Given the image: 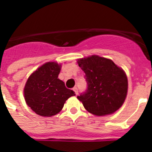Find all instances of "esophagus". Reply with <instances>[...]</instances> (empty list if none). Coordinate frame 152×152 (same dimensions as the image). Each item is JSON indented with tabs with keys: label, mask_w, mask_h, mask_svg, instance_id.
Segmentation results:
<instances>
[{
	"label": "esophagus",
	"mask_w": 152,
	"mask_h": 152,
	"mask_svg": "<svg viewBox=\"0 0 152 152\" xmlns=\"http://www.w3.org/2000/svg\"><path fill=\"white\" fill-rule=\"evenodd\" d=\"M73 91H75V94H76V95L78 94V90H77V88H73Z\"/></svg>",
	"instance_id": "1"
}]
</instances>
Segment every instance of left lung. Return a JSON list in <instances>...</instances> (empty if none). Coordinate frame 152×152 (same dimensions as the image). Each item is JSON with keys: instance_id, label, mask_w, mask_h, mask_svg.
<instances>
[{"instance_id": "1", "label": "left lung", "mask_w": 152, "mask_h": 152, "mask_svg": "<svg viewBox=\"0 0 152 152\" xmlns=\"http://www.w3.org/2000/svg\"><path fill=\"white\" fill-rule=\"evenodd\" d=\"M85 73L86 92L77 98L84 108L95 116H103L118 110L126 100L128 79L122 68L112 60L91 56L77 59Z\"/></svg>"}]
</instances>
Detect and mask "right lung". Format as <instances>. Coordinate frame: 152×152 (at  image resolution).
Returning a JSON list of instances; mask_svg holds the SVG:
<instances>
[{"mask_svg": "<svg viewBox=\"0 0 152 152\" xmlns=\"http://www.w3.org/2000/svg\"><path fill=\"white\" fill-rule=\"evenodd\" d=\"M61 66L55 61L45 63L31 74L24 87L26 104L39 116H55L68 98L75 95L58 78Z\"/></svg>", "mask_w": 152, "mask_h": 152, "instance_id": "add662e5", "label": "right lung"}]
</instances>
